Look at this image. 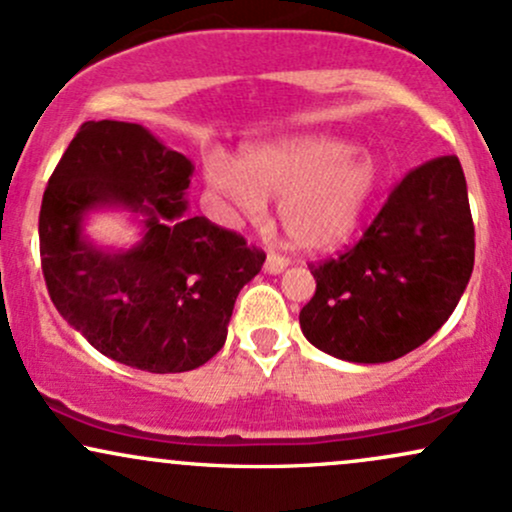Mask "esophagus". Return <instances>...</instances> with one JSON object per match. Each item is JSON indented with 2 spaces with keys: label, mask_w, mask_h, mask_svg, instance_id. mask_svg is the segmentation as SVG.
I'll list each match as a JSON object with an SVG mask.
<instances>
[{
  "label": "esophagus",
  "mask_w": 512,
  "mask_h": 512,
  "mask_svg": "<svg viewBox=\"0 0 512 512\" xmlns=\"http://www.w3.org/2000/svg\"><path fill=\"white\" fill-rule=\"evenodd\" d=\"M286 267H289V262H286L284 257L274 255V252H269L267 260H264V272L267 274H281Z\"/></svg>",
  "instance_id": "1"
}]
</instances>
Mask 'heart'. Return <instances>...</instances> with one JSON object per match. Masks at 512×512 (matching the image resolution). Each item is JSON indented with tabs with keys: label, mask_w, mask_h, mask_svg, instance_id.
<instances>
[{
	"label": "heart",
	"mask_w": 512,
	"mask_h": 512,
	"mask_svg": "<svg viewBox=\"0 0 512 512\" xmlns=\"http://www.w3.org/2000/svg\"><path fill=\"white\" fill-rule=\"evenodd\" d=\"M204 182L228 219H257L276 199L293 248L320 252L356 231L380 182L373 154L334 134H289L204 156Z\"/></svg>",
	"instance_id": "1"
}]
</instances>
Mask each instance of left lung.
<instances>
[{
    "instance_id": "8db88e82",
    "label": "left lung",
    "mask_w": 512,
    "mask_h": 512,
    "mask_svg": "<svg viewBox=\"0 0 512 512\" xmlns=\"http://www.w3.org/2000/svg\"><path fill=\"white\" fill-rule=\"evenodd\" d=\"M474 269V223L457 156L424 163L392 190L368 231L337 260L310 264L301 310L310 344L349 363H387L431 339Z\"/></svg>"
}]
</instances>
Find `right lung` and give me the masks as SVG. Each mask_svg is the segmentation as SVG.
<instances>
[{
	"label": "right lung",
	"mask_w": 512,
	"mask_h": 512,
	"mask_svg": "<svg viewBox=\"0 0 512 512\" xmlns=\"http://www.w3.org/2000/svg\"><path fill=\"white\" fill-rule=\"evenodd\" d=\"M195 166L134 122H84L40 207V260L55 308L93 349L149 373L195 370L221 351L240 289L264 252L187 214ZM127 210L143 233L103 249L96 210Z\"/></svg>",
	"instance_id": "add662e5"
}]
</instances>
